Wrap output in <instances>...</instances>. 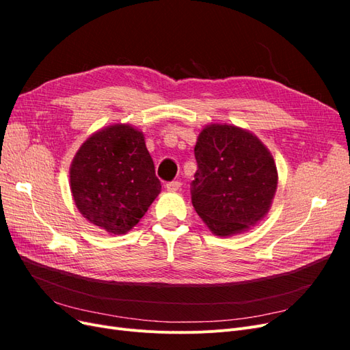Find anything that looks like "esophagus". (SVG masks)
<instances>
[{
    "label": "esophagus",
    "instance_id": "34e87169",
    "mask_svg": "<svg viewBox=\"0 0 350 350\" xmlns=\"http://www.w3.org/2000/svg\"><path fill=\"white\" fill-rule=\"evenodd\" d=\"M166 189L167 191H178L179 187H181V183L179 181H171V183H166Z\"/></svg>",
    "mask_w": 350,
    "mask_h": 350
}]
</instances>
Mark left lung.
<instances>
[{
	"label": "left lung",
	"instance_id": "1",
	"mask_svg": "<svg viewBox=\"0 0 350 350\" xmlns=\"http://www.w3.org/2000/svg\"><path fill=\"white\" fill-rule=\"evenodd\" d=\"M194 154L191 201L215 235L239 234L266 216L278 169L256 135L235 125L211 124L200 133Z\"/></svg>",
	"mask_w": 350,
	"mask_h": 350
}]
</instances>
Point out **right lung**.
<instances>
[{
  "instance_id": "right-lung-1",
  "label": "right lung",
  "mask_w": 350,
  "mask_h": 350,
  "mask_svg": "<svg viewBox=\"0 0 350 350\" xmlns=\"http://www.w3.org/2000/svg\"><path fill=\"white\" fill-rule=\"evenodd\" d=\"M70 183L80 213L115 235L139 224L162 188L143 133L126 124L111 125L81 144Z\"/></svg>"
}]
</instances>
